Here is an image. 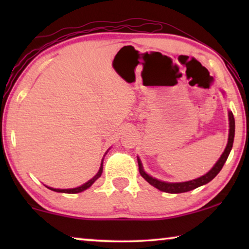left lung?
Listing matches in <instances>:
<instances>
[{
  "label": "left lung",
  "mask_w": 249,
  "mask_h": 249,
  "mask_svg": "<svg viewBox=\"0 0 249 249\" xmlns=\"http://www.w3.org/2000/svg\"><path fill=\"white\" fill-rule=\"evenodd\" d=\"M223 93V91H222ZM228 117H229V137H228V142L226 148L222 153V155L220 156V159L217 160V162L213 165V168L210 170L209 172L205 173V175L199 177V178L189 180V181H183V182H168V181H162V180H159L156 178H153L152 176H149L148 173L145 172L144 168H142L141 159L137 158L138 160V165H139V173L144 178L146 181H147L149 185H152L155 188L164 193L169 194H180V193H186L190 192V190L197 188V187H200L203 185H206L209 183L211 180H213L217 176V173L221 171V169L223 168L224 163H226L228 156H229L231 148H232L233 145V139H234V118L232 112H228Z\"/></svg>",
  "instance_id": "left-lung-1"
}]
</instances>
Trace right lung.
<instances>
[{
    "mask_svg": "<svg viewBox=\"0 0 249 249\" xmlns=\"http://www.w3.org/2000/svg\"><path fill=\"white\" fill-rule=\"evenodd\" d=\"M108 152V151H107ZM107 153H105V155H107ZM104 155V156H105ZM103 161H104V158L102 159V162H101V166H100V170H98V172L96 173V175H95L93 178H91L90 180H88L87 182H85L84 185H81V186H79V187H76V188H69V189H59V188H52V187H49V186H46L47 188L49 189H51V190H53V192H56V193H64V194H77V193H81V192H84V190H86V189H88L89 188V187L93 185V183L96 181V180L100 178L101 177V175H102V172H103Z\"/></svg>",
    "mask_w": 249,
    "mask_h": 249,
    "instance_id": "1",
    "label": "right lung"
}]
</instances>
